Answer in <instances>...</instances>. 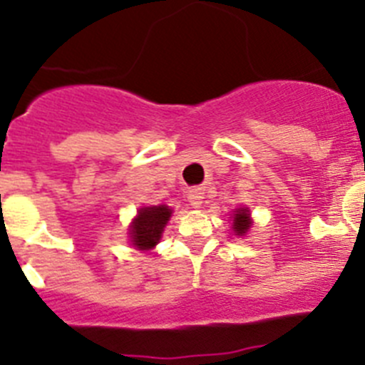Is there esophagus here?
Masks as SVG:
<instances>
[{"label":"esophagus","instance_id":"34e87169","mask_svg":"<svg viewBox=\"0 0 365 365\" xmlns=\"http://www.w3.org/2000/svg\"><path fill=\"white\" fill-rule=\"evenodd\" d=\"M188 201L193 208H199L202 205V192L201 188H195V190H190L188 193Z\"/></svg>","mask_w":365,"mask_h":365}]
</instances>
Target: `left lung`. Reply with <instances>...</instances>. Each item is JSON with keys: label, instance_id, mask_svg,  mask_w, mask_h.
<instances>
[{"label": "left lung", "instance_id": "8db88e82", "mask_svg": "<svg viewBox=\"0 0 365 365\" xmlns=\"http://www.w3.org/2000/svg\"><path fill=\"white\" fill-rule=\"evenodd\" d=\"M248 208H240L237 214H234V232L235 235H245L247 230L250 228V217H248Z\"/></svg>", "mask_w": 365, "mask_h": 365}]
</instances>
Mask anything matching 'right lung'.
Returning <instances> with one entry per match:
<instances>
[{
  "label": "right lung",
  "instance_id": "right-lung-1",
  "mask_svg": "<svg viewBox=\"0 0 365 365\" xmlns=\"http://www.w3.org/2000/svg\"><path fill=\"white\" fill-rule=\"evenodd\" d=\"M170 215H172V210L164 205L140 208L130 230L135 247L140 250H150L159 243L160 234H163Z\"/></svg>",
  "mask_w": 365,
  "mask_h": 365
}]
</instances>
